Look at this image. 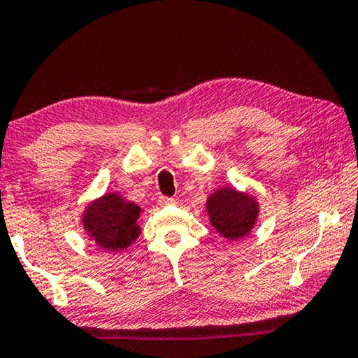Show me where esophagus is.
<instances>
[{
  "instance_id": "1",
  "label": "esophagus",
  "mask_w": 358,
  "mask_h": 358,
  "mask_svg": "<svg viewBox=\"0 0 358 358\" xmlns=\"http://www.w3.org/2000/svg\"><path fill=\"white\" fill-rule=\"evenodd\" d=\"M173 202L175 201L172 197H164V196L159 197V206H169V203H173Z\"/></svg>"
}]
</instances>
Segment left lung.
I'll list each match as a JSON object with an SVG mask.
<instances>
[{
    "label": "left lung",
    "instance_id": "obj_1",
    "mask_svg": "<svg viewBox=\"0 0 358 358\" xmlns=\"http://www.w3.org/2000/svg\"><path fill=\"white\" fill-rule=\"evenodd\" d=\"M210 224L221 237L237 241L248 236L259 215V202L250 191H239L234 186H221L206 202Z\"/></svg>",
    "mask_w": 358,
    "mask_h": 358
}]
</instances>
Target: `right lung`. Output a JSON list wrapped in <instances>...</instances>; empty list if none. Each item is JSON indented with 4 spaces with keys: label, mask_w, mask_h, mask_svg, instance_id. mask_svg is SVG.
Listing matches in <instances>:
<instances>
[{
    "label": "right lung",
    "mask_w": 358,
    "mask_h": 358,
    "mask_svg": "<svg viewBox=\"0 0 358 358\" xmlns=\"http://www.w3.org/2000/svg\"><path fill=\"white\" fill-rule=\"evenodd\" d=\"M143 213L137 203L126 201L119 192H105L90 201L81 215L83 228L95 245L105 252H122L138 239L137 220Z\"/></svg>",
    "instance_id": "right-lung-1"
}]
</instances>
